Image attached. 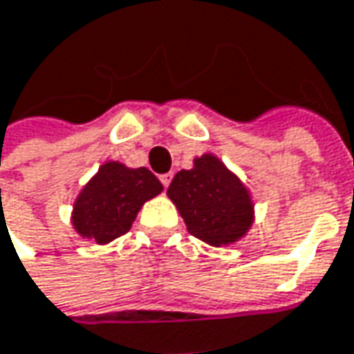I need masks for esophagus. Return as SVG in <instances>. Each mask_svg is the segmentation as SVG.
Listing matches in <instances>:
<instances>
[{
  "label": "esophagus",
  "mask_w": 354,
  "mask_h": 354,
  "mask_svg": "<svg viewBox=\"0 0 354 354\" xmlns=\"http://www.w3.org/2000/svg\"><path fill=\"white\" fill-rule=\"evenodd\" d=\"M171 179H173V173H163V175H159V181L163 183V187H169Z\"/></svg>",
  "instance_id": "esophagus-1"
}]
</instances>
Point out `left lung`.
<instances>
[{
	"label": "left lung",
	"mask_w": 354,
	"mask_h": 354,
	"mask_svg": "<svg viewBox=\"0 0 354 354\" xmlns=\"http://www.w3.org/2000/svg\"><path fill=\"white\" fill-rule=\"evenodd\" d=\"M167 195L189 233L213 247L235 243L253 225V201L247 187L211 153L197 157L193 169L179 171Z\"/></svg>",
	"instance_id": "1"
}]
</instances>
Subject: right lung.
<instances>
[{
    "label": "right lung",
    "instance_id": "obj_1",
    "mask_svg": "<svg viewBox=\"0 0 354 354\" xmlns=\"http://www.w3.org/2000/svg\"><path fill=\"white\" fill-rule=\"evenodd\" d=\"M161 191L163 185L149 169L109 161L81 189L71 221L81 237L105 245L125 235L143 203Z\"/></svg>",
    "mask_w": 354,
    "mask_h": 354
}]
</instances>
